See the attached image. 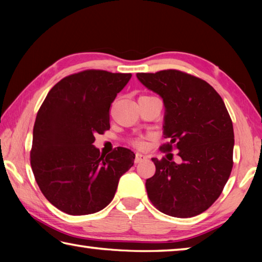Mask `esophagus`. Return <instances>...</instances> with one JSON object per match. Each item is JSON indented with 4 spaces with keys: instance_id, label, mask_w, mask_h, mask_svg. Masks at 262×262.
I'll return each instance as SVG.
<instances>
[{
    "instance_id": "esophagus-1",
    "label": "esophagus",
    "mask_w": 262,
    "mask_h": 262,
    "mask_svg": "<svg viewBox=\"0 0 262 262\" xmlns=\"http://www.w3.org/2000/svg\"><path fill=\"white\" fill-rule=\"evenodd\" d=\"M147 158H148V157L145 156V155H142V154H136V155H135L134 163H135V164H137V163H141V162L145 161V159H147Z\"/></svg>"
}]
</instances>
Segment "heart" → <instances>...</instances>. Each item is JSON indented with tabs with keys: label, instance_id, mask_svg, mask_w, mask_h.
Masks as SVG:
<instances>
[{
	"label": "heart",
	"instance_id": "b5f03b06",
	"mask_svg": "<svg viewBox=\"0 0 262 262\" xmlns=\"http://www.w3.org/2000/svg\"><path fill=\"white\" fill-rule=\"evenodd\" d=\"M130 144L134 145L136 148H144L145 147V141L143 137H135V139H132L130 140Z\"/></svg>",
	"mask_w": 262,
	"mask_h": 262
}]
</instances>
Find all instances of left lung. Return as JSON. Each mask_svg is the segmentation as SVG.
<instances>
[{
  "instance_id": "obj_1",
  "label": "left lung",
  "mask_w": 262,
  "mask_h": 262,
  "mask_svg": "<svg viewBox=\"0 0 262 262\" xmlns=\"http://www.w3.org/2000/svg\"><path fill=\"white\" fill-rule=\"evenodd\" d=\"M163 98L166 158H152L156 172L145 181L152 205L164 214L188 219L206 211L223 190L233 166V126L222 97L209 83L176 69L137 73ZM179 150L182 163L171 162Z\"/></svg>"
}]
</instances>
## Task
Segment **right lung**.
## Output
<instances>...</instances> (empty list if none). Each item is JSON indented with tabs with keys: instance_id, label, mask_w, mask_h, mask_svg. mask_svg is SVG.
Segmentation results:
<instances>
[{
	"instance_id": "right-lung-1",
	"label": "right lung",
	"mask_w": 262,
	"mask_h": 262,
	"mask_svg": "<svg viewBox=\"0 0 262 262\" xmlns=\"http://www.w3.org/2000/svg\"><path fill=\"white\" fill-rule=\"evenodd\" d=\"M132 74L88 69L69 75L48 92L33 127L30 162L41 193L69 215L99 211L113 200L135 154L118 147L107 156L95 135L110 129V107Z\"/></svg>"
}]
</instances>
